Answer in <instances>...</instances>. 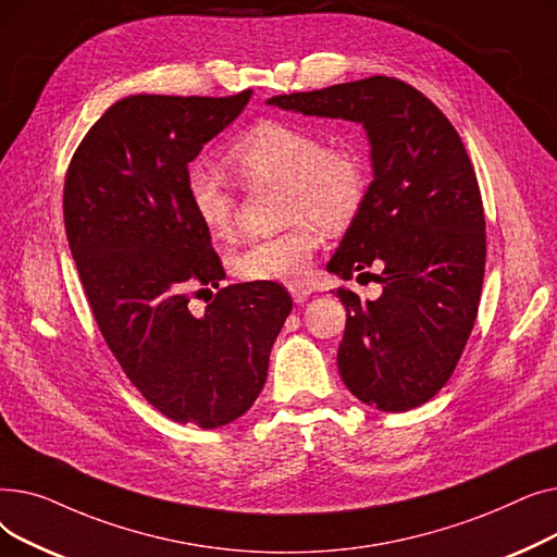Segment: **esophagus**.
<instances>
[{"mask_svg": "<svg viewBox=\"0 0 557 557\" xmlns=\"http://www.w3.org/2000/svg\"><path fill=\"white\" fill-rule=\"evenodd\" d=\"M288 294H290V298H294V302L302 305L311 296V286H307V284H288Z\"/></svg>", "mask_w": 557, "mask_h": 557, "instance_id": "obj_1", "label": "esophagus"}]
</instances>
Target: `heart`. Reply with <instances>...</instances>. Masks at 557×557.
<instances>
[{"mask_svg": "<svg viewBox=\"0 0 557 557\" xmlns=\"http://www.w3.org/2000/svg\"><path fill=\"white\" fill-rule=\"evenodd\" d=\"M227 160L250 187L282 185L288 230L248 242L232 257V271L246 282H298L323 242L325 225L341 230L361 212L370 166L355 144H327L318 131L284 120H263L230 146ZM189 205L212 239L232 237L237 194L225 175L202 160L185 171Z\"/></svg>", "mask_w": 557, "mask_h": 557, "instance_id": "1", "label": "heart"}]
</instances>
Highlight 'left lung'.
<instances>
[{"mask_svg": "<svg viewBox=\"0 0 557 557\" xmlns=\"http://www.w3.org/2000/svg\"><path fill=\"white\" fill-rule=\"evenodd\" d=\"M269 103L366 126L374 181L327 271L352 280L379 267L384 294L361 302L336 290L347 311L338 372L349 393L379 411L429 401L472 334L485 273L483 200L460 135L431 99L393 76Z\"/></svg>", "mask_w": 557, "mask_h": 557, "instance_id": "left-lung-1", "label": "left lung"}]
</instances>
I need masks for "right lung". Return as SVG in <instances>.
<instances>
[{"label": "right lung", "instance_id": "1", "mask_svg": "<svg viewBox=\"0 0 557 557\" xmlns=\"http://www.w3.org/2000/svg\"><path fill=\"white\" fill-rule=\"evenodd\" d=\"M250 95L126 97L87 131L65 175L70 250L110 352L162 416L200 429L252 406L294 307L275 282L219 286L221 259L185 187L189 162ZM210 287L213 302L191 314L190 296Z\"/></svg>", "mask_w": 557, "mask_h": 557}]
</instances>
